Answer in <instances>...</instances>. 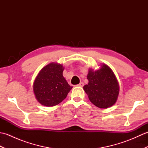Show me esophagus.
<instances>
[{
	"label": "esophagus",
	"mask_w": 148,
	"mask_h": 148,
	"mask_svg": "<svg viewBox=\"0 0 148 148\" xmlns=\"http://www.w3.org/2000/svg\"><path fill=\"white\" fill-rule=\"evenodd\" d=\"M84 85V83L83 82H81L79 84H77V86H79V87H83Z\"/></svg>",
	"instance_id": "esophagus-1"
}]
</instances>
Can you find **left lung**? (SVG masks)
Returning <instances> with one entry per match:
<instances>
[{"label":"left lung","mask_w":148,"mask_h":148,"mask_svg":"<svg viewBox=\"0 0 148 148\" xmlns=\"http://www.w3.org/2000/svg\"><path fill=\"white\" fill-rule=\"evenodd\" d=\"M87 79L88 83L83 89L93 104L102 109L114 104L118 97L119 86L114 73L108 65L102 64L96 71L90 69Z\"/></svg>","instance_id":"obj_1"}]
</instances>
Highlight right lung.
Masks as SVG:
<instances>
[{
  "label": "right lung",
  "instance_id": "obj_1",
  "mask_svg": "<svg viewBox=\"0 0 148 148\" xmlns=\"http://www.w3.org/2000/svg\"><path fill=\"white\" fill-rule=\"evenodd\" d=\"M64 67L52 62L44 67L36 76L33 84L36 99L47 107L58 105L72 88L63 76Z\"/></svg>",
  "mask_w": 148,
  "mask_h": 148
}]
</instances>
